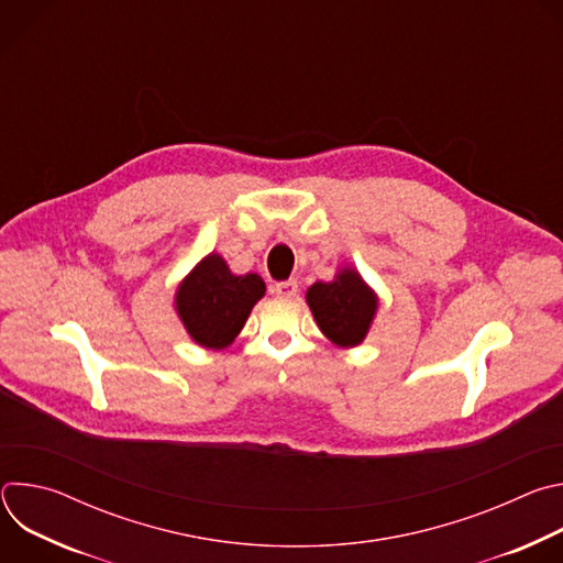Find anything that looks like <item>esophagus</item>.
<instances>
[{"mask_svg": "<svg viewBox=\"0 0 563 563\" xmlns=\"http://www.w3.org/2000/svg\"><path fill=\"white\" fill-rule=\"evenodd\" d=\"M272 294L280 296V298H294L298 294V283L296 280H283V283H274L272 285Z\"/></svg>", "mask_w": 563, "mask_h": 563, "instance_id": "34e87169", "label": "esophagus"}]
</instances>
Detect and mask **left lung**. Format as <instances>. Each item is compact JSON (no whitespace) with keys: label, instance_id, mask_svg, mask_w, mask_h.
<instances>
[{"label":"left lung","instance_id":"1","mask_svg":"<svg viewBox=\"0 0 563 563\" xmlns=\"http://www.w3.org/2000/svg\"><path fill=\"white\" fill-rule=\"evenodd\" d=\"M307 302L320 332L341 347L365 339L376 311V296L354 269L341 272L334 283H313Z\"/></svg>","mask_w":563,"mask_h":563}]
</instances>
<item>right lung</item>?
<instances>
[{
  "label": "right lung",
  "mask_w": 563,
  "mask_h": 563,
  "mask_svg": "<svg viewBox=\"0 0 563 563\" xmlns=\"http://www.w3.org/2000/svg\"><path fill=\"white\" fill-rule=\"evenodd\" d=\"M263 296L265 283L261 276H233L227 263L211 254L180 285L176 307L196 343L220 350L243 330L252 307Z\"/></svg>",
  "instance_id": "add662e5"
}]
</instances>
